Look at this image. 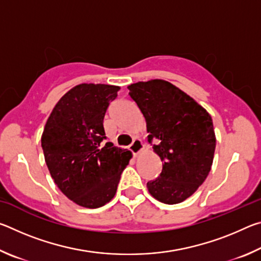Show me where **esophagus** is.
<instances>
[{
	"label": "esophagus",
	"mask_w": 261,
	"mask_h": 261,
	"mask_svg": "<svg viewBox=\"0 0 261 261\" xmlns=\"http://www.w3.org/2000/svg\"><path fill=\"white\" fill-rule=\"evenodd\" d=\"M143 148H144V145L139 139H135L130 145V151L134 153L135 156L138 155V154L143 151Z\"/></svg>",
	"instance_id": "34e87169"
}]
</instances>
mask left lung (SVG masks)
Masks as SVG:
<instances>
[{"mask_svg": "<svg viewBox=\"0 0 261 261\" xmlns=\"http://www.w3.org/2000/svg\"><path fill=\"white\" fill-rule=\"evenodd\" d=\"M143 113L148 141L162 161V171L147 182L148 192L163 204L188 199L204 183L216 145L208 112L173 84L162 79L127 86Z\"/></svg>", "mask_w": 261, "mask_h": 261, "instance_id": "left-lung-1", "label": "left lung"}]
</instances>
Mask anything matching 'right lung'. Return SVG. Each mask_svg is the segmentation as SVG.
<instances>
[{
  "mask_svg": "<svg viewBox=\"0 0 261 261\" xmlns=\"http://www.w3.org/2000/svg\"><path fill=\"white\" fill-rule=\"evenodd\" d=\"M120 86L79 84L55 105L41 136L51 178L70 200L99 208L113 199L132 153L101 143L103 118Z\"/></svg>",
  "mask_w": 261,
  "mask_h": 261,
  "instance_id": "obj_1",
  "label": "right lung"
}]
</instances>
